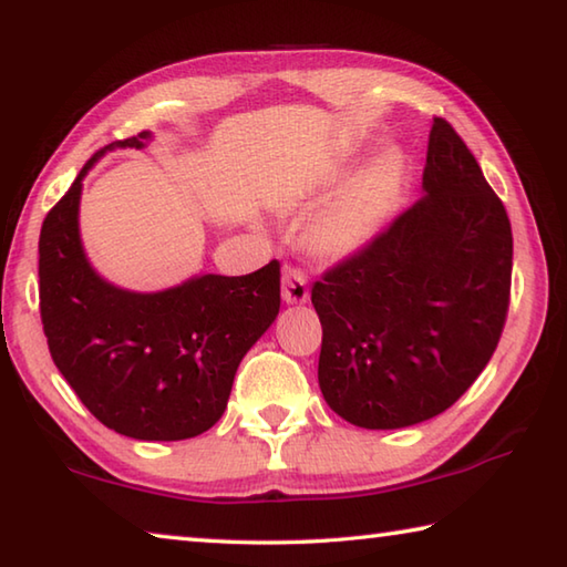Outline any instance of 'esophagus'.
<instances>
[{"instance_id": "esophagus-1", "label": "esophagus", "mask_w": 567, "mask_h": 567, "mask_svg": "<svg viewBox=\"0 0 567 567\" xmlns=\"http://www.w3.org/2000/svg\"><path fill=\"white\" fill-rule=\"evenodd\" d=\"M310 300V290H307V277L300 270H285L282 272V302L287 305H305Z\"/></svg>"}]
</instances>
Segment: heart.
I'll return each mask as SVG.
<instances>
[{"label": "heart", "mask_w": 567, "mask_h": 567, "mask_svg": "<svg viewBox=\"0 0 567 567\" xmlns=\"http://www.w3.org/2000/svg\"><path fill=\"white\" fill-rule=\"evenodd\" d=\"M354 151L342 153L329 168L327 181L334 183L352 168ZM406 183V156L399 148L379 151L354 176L310 218L305 228V248L319 260L337 262L362 252L386 228L396 213Z\"/></svg>", "instance_id": "obj_1"}]
</instances>
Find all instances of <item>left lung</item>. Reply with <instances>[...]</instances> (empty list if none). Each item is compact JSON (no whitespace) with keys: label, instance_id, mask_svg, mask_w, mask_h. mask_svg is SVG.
Wrapping results in <instances>:
<instances>
[{"label":"left lung","instance_id":"obj_1","mask_svg":"<svg viewBox=\"0 0 567 567\" xmlns=\"http://www.w3.org/2000/svg\"><path fill=\"white\" fill-rule=\"evenodd\" d=\"M424 195L312 287L319 389L362 429L439 416L486 369L511 295L506 208L444 118L429 133Z\"/></svg>","mask_w":567,"mask_h":567}]
</instances>
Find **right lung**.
<instances>
[{
  "instance_id": "right-lung-1",
  "label": "right lung",
  "mask_w": 567,
  "mask_h": 567,
  "mask_svg": "<svg viewBox=\"0 0 567 567\" xmlns=\"http://www.w3.org/2000/svg\"><path fill=\"white\" fill-rule=\"evenodd\" d=\"M151 131L101 148L49 210L39 235V310L51 359L91 414L138 441H183L215 426L243 357L280 312V265L213 272L158 292L101 277L79 230L86 173L109 151L146 148Z\"/></svg>"
}]
</instances>
